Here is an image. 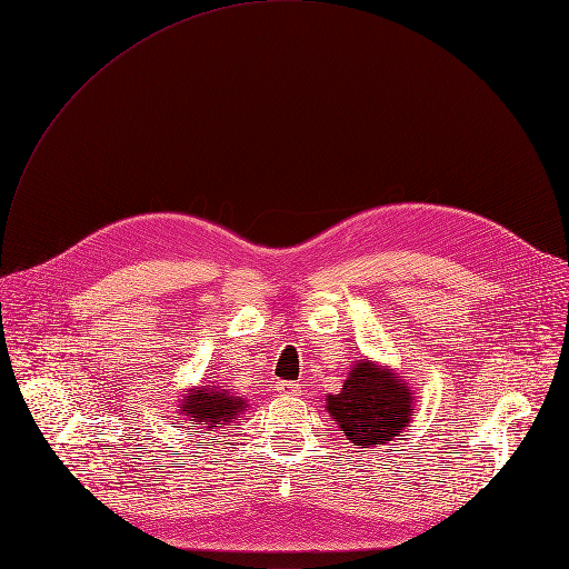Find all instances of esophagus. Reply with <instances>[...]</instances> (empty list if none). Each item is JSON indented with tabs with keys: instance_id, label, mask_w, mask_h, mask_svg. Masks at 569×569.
<instances>
[{
	"instance_id": "obj_1",
	"label": "esophagus",
	"mask_w": 569,
	"mask_h": 569,
	"mask_svg": "<svg viewBox=\"0 0 569 569\" xmlns=\"http://www.w3.org/2000/svg\"><path fill=\"white\" fill-rule=\"evenodd\" d=\"M301 389H303L301 382H277V391L286 396H299Z\"/></svg>"
}]
</instances>
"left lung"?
Wrapping results in <instances>:
<instances>
[{"mask_svg": "<svg viewBox=\"0 0 569 569\" xmlns=\"http://www.w3.org/2000/svg\"><path fill=\"white\" fill-rule=\"evenodd\" d=\"M413 391L391 368L357 359L339 393L326 398V411L357 447L393 440L411 422Z\"/></svg>", "mask_w": 569, "mask_h": 569, "instance_id": "1", "label": "left lung"}]
</instances>
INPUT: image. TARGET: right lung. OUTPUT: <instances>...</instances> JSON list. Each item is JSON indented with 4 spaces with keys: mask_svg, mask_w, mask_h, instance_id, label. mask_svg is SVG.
Here are the masks:
<instances>
[{
    "mask_svg": "<svg viewBox=\"0 0 569 569\" xmlns=\"http://www.w3.org/2000/svg\"><path fill=\"white\" fill-rule=\"evenodd\" d=\"M248 400L237 398L234 393H230V389H223L221 385H208L203 389L184 391L176 411L184 420H189V425L206 422L208 429H212L234 422L237 418H241V413L248 411Z\"/></svg>",
    "mask_w": 569,
    "mask_h": 569,
    "instance_id": "obj_1",
    "label": "right lung"
}]
</instances>
